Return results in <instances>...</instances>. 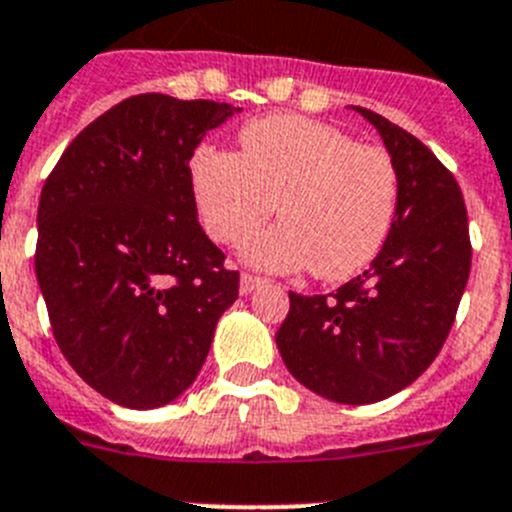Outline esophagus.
<instances>
[{
    "mask_svg": "<svg viewBox=\"0 0 512 512\" xmlns=\"http://www.w3.org/2000/svg\"><path fill=\"white\" fill-rule=\"evenodd\" d=\"M262 278H257V275H250V273H242V278H239V293H242V296H250L252 291H255V288H260L262 286Z\"/></svg>",
    "mask_w": 512,
    "mask_h": 512,
    "instance_id": "1",
    "label": "esophagus"
}]
</instances>
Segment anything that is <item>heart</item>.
Segmentation results:
<instances>
[{
	"label": "heart",
	"instance_id": "heart-1",
	"mask_svg": "<svg viewBox=\"0 0 512 512\" xmlns=\"http://www.w3.org/2000/svg\"><path fill=\"white\" fill-rule=\"evenodd\" d=\"M190 185L203 226L224 244L278 211L281 224L242 244L244 260L281 273L311 268L322 281L363 273L384 250L399 208L389 151L301 115L247 123L239 154L198 146Z\"/></svg>",
	"mask_w": 512,
	"mask_h": 512
}]
</instances>
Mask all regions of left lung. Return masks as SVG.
<instances>
[{
    "label": "left lung",
    "instance_id": "obj_1",
    "mask_svg": "<svg viewBox=\"0 0 512 512\" xmlns=\"http://www.w3.org/2000/svg\"><path fill=\"white\" fill-rule=\"evenodd\" d=\"M399 172L397 221L363 275L330 296L288 293L275 335L291 376L337 404H373L410 386L441 353L471 268L464 195L412 133L355 108Z\"/></svg>",
    "mask_w": 512,
    "mask_h": 512
}]
</instances>
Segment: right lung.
Listing matches in <instances>:
<instances>
[{
    "instance_id": "1",
    "label": "right lung",
    "mask_w": 512,
    "mask_h": 512,
    "mask_svg": "<svg viewBox=\"0 0 512 512\" xmlns=\"http://www.w3.org/2000/svg\"><path fill=\"white\" fill-rule=\"evenodd\" d=\"M229 102L136 95L66 146L38 203L35 275L82 381L128 410L190 389L239 273L198 224L190 157Z\"/></svg>"
}]
</instances>
